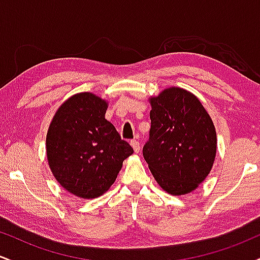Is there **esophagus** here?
<instances>
[{
  "label": "esophagus",
  "mask_w": 260,
  "mask_h": 260,
  "mask_svg": "<svg viewBox=\"0 0 260 260\" xmlns=\"http://www.w3.org/2000/svg\"><path fill=\"white\" fill-rule=\"evenodd\" d=\"M131 145H132L133 150L136 151V153H139V150H140V144H139V142H138V140L133 139L132 142H131Z\"/></svg>",
  "instance_id": "34e87169"
}]
</instances>
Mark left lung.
<instances>
[{
    "label": "left lung",
    "mask_w": 260,
    "mask_h": 260,
    "mask_svg": "<svg viewBox=\"0 0 260 260\" xmlns=\"http://www.w3.org/2000/svg\"><path fill=\"white\" fill-rule=\"evenodd\" d=\"M150 104L151 126L143 156L162 189L172 196L192 192L215 159L213 121L201 101L181 88L166 89Z\"/></svg>",
    "instance_id": "1"
}]
</instances>
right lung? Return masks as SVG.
<instances>
[{"instance_id":"right-lung-1","label":"right lung","mask_w":260,"mask_h":260,"mask_svg":"<svg viewBox=\"0 0 260 260\" xmlns=\"http://www.w3.org/2000/svg\"><path fill=\"white\" fill-rule=\"evenodd\" d=\"M107 104L80 92L61 105L46 136L49 165L58 183L80 198H96L115 182L133 148L105 118Z\"/></svg>"}]
</instances>
